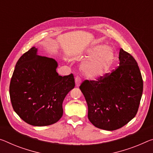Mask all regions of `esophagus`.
Masks as SVG:
<instances>
[{
  "label": "esophagus",
  "mask_w": 153,
  "mask_h": 153,
  "mask_svg": "<svg viewBox=\"0 0 153 153\" xmlns=\"http://www.w3.org/2000/svg\"><path fill=\"white\" fill-rule=\"evenodd\" d=\"M75 82H76V86L77 87H79V86H80V84L82 83L81 78L78 76L76 77V78H75Z\"/></svg>",
  "instance_id": "obj_1"
}]
</instances>
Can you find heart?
Returning a JSON list of instances; mask_svg holds the SVG:
<instances>
[{
	"instance_id": "1",
	"label": "heart",
	"mask_w": 153,
	"mask_h": 153,
	"mask_svg": "<svg viewBox=\"0 0 153 153\" xmlns=\"http://www.w3.org/2000/svg\"><path fill=\"white\" fill-rule=\"evenodd\" d=\"M89 59L82 65L84 75L91 79L103 77L110 70L115 59L114 51L105 44L94 45L87 50Z\"/></svg>"
}]
</instances>
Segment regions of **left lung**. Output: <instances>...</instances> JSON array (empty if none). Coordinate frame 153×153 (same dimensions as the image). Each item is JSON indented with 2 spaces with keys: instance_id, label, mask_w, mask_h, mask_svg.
<instances>
[{
  "instance_id": "1",
  "label": "left lung",
  "mask_w": 153,
  "mask_h": 153,
  "mask_svg": "<svg viewBox=\"0 0 153 153\" xmlns=\"http://www.w3.org/2000/svg\"><path fill=\"white\" fill-rule=\"evenodd\" d=\"M120 63L111 74L79 86L88 105V118L94 127L114 131L135 117L143 92V80L136 60L120 48Z\"/></svg>"
}]
</instances>
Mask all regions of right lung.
I'll use <instances>...</instances> for the list:
<instances>
[{
    "instance_id": "1",
    "label": "right lung",
    "mask_w": 153,
    "mask_h": 153,
    "mask_svg": "<svg viewBox=\"0 0 153 153\" xmlns=\"http://www.w3.org/2000/svg\"><path fill=\"white\" fill-rule=\"evenodd\" d=\"M33 47L22 56L11 77L9 94L14 111L26 123L37 127L58 122L62 102L74 88V75L59 76L54 59L37 54Z\"/></svg>"
}]
</instances>
